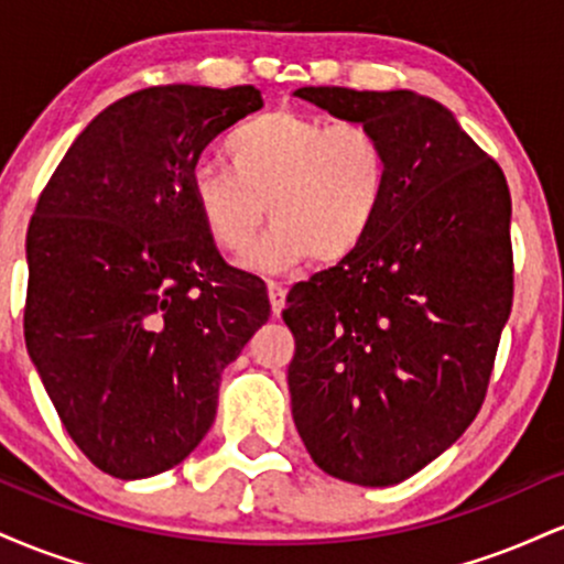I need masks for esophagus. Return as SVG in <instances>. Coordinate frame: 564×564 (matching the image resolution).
<instances>
[{"instance_id":"1","label":"esophagus","mask_w":564,"mask_h":564,"mask_svg":"<svg viewBox=\"0 0 564 564\" xmlns=\"http://www.w3.org/2000/svg\"><path fill=\"white\" fill-rule=\"evenodd\" d=\"M268 294H270V307H273V315H281L283 304H286V286H281L278 281H268Z\"/></svg>"}]
</instances>
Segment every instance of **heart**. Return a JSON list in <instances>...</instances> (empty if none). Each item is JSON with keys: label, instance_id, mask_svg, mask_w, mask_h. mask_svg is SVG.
<instances>
[{"label": "heart", "instance_id": "b5f03b06", "mask_svg": "<svg viewBox=\"0 0 564 564\" xmlns=\"http://www.w3.org/2000/svg\"><path fill=\"white\" fill-rule=\"evenodd\" d=\"M223 148L230 170L196 166L191 204L228 254L251 249L268 212L275 225L251 254L262 270H286L310 257L339 264L377 230L392 166L368 124L268 111L232 129Z\"/></svg>", "mask_w": 564, "mask_h": 564}]
</instances>
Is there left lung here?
Returning <instances> with one entry per match:
<instances>
[{
    "label": "left lung",
    "mask_w": 564,
    "mask_h": 564,
    "mask_svg": "<svg viewBox=\"0 0 564 564\" xmlns=\"http://www.w3.org/2000/svg\"><path fill=\"white\" fill-rule=\"evenodd\" d=\"M387 145V206L358 254L289 291L291 413L313 462L345 482H403L475 422L514 296L501 166L411 89L302 87Z\"/></svg>",
    "instance_id": "1"
}]
</instances>
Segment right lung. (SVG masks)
I'll return each instance as SVG.
<instances>
[{"label":"right lung","instance_id":"add662e5","mask_svg":"<svg viewBox=\"0 0 564 564\" xmlns=\"http://www.w3.org/2000/svg\"><path fill=\"white\" fill-rule=\"evenodd\" d=\"M260 108L251 84L121 97L36 200L25 347L70 440L119 480L191 456L225 366L270 318L262 278L223 260L191 204L204 148Z\"/></svg>","mask_w":564,"mask_h":564}]
</instances>
